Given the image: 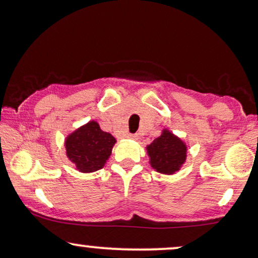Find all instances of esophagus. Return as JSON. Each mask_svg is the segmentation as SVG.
<instances>
[{
    "mask_svg": "<svg viewBox=\"0 0 258 258\" xmlns=\"http://www.w3.org/2000/svg\"><path fill=\"white\" fill-rule=\"evenodd\" d=\"M126 138L130 139V140H138L139 136L135 135V134H128V136H126Z\"/></svg>",
    "mask_w": 258,
    "mask_h": 258,
    "instance_id": "1",
    "label": "esophagus"
}]
</instances>
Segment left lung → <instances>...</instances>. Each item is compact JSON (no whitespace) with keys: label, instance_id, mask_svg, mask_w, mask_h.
Wrapping results in <instances>:
<instances>
[{"label":"left lung","instance_id":"obj_1","mask_svg":"<svg viewBox=\"0 0 258 258\" xmlns=\"http://www.w3.org/2000/svg\"><path fill=\"white\" fill-rule=\"evenodd\" d=\"M146 151L149 164L159 173H177L186 161V144L166 128L152 144L146 146Z\"/></svg>","mask_w":258,"mask_h":258}]
</instances>
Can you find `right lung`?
<instances>
[{
    "label": "right lung",
    "instance_id": "add662e5",
    "mask_svg": "<svg viewBox=\"0 0 258 258\" xmlns=\"http://www.w3.org/2000/svg\"><path fill=\"white\" fill-rule=\"evenodd\" d=\"M116 139L103 132L95 120H90L67 136V158L79 172L91 173L100 170L109 160Z\"/></svg>",
    "mask_w": 258,
    "mask_h": 258
}]
</instances>
